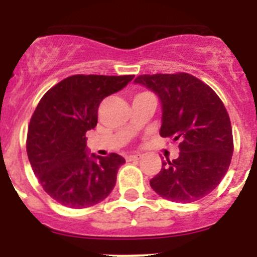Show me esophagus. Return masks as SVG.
Instances as JSON below:
<instances>
[{
	"label": "esophagus",
	"mask_w": 257,
	"mask_h": 257,
	"mask_svg": "<svg viewBox=\"0 0 257 257\" xmlns=\"http://www.w3.org/2000/svg\"><path fill=\"white\" fill-rule=\"evenodd\" d=\"M142 158V156L140 154H134V156H128L127 157V161H138Z\"/></svg>",
	"instance_id": "esophagus-1"
}]
</instances>
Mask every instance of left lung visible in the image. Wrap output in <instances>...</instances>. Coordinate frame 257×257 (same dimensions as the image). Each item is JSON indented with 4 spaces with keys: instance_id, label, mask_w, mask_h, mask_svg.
Masks as SVG:
<instances>
[{
    "instance_id": "1",
    "label": "left lung",
    "mask_w": 257,
    "mask_h": 257,
    "mask_svg": "<svg viewBox=\"0 0 257 257\" xmlns=\"http://www.w3.org/2000/svg\"><path fill=\"white\" fill-rule=\"evenodd\" d=\"M135 83L158 96L160 135L179 143L180 153L151 180L162 198L198 201L220 184L233 156V134L225 106L212 88L188 73L143 74Z\"/></svg>"
}]
</instances>
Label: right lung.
<instances>
[{"mask_svg": "<svg viewBox=\"0 0 257 257\" xmlns=\"http://www.w3.org/2000/svg\"><path fill=\"white\" fill-rule=\"evenodd\" d=\"M134 76L77 74L44 95L32 115L27 153L45 192L63 206L86 208L100 203L115 185L123 157L88 152L86 133L97 123L101 100L118 92Z\"/></svg>", "mask_w": 257, "mask_h": 257, "instance_id": "add662e5", "label": "right lung"}]
</instances>
